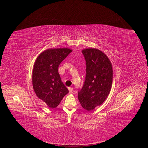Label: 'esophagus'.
<instances>
[{
    "instance_id": "obj_1",
    "label": "esophagus",
    "mask_w": 148,
    "mask_h": 148,
    "mask_svg": "<svg viewBox=\"0 0 148 148\" xmlns=\"http://www.w3.org/2000/svg\"><path fill=\"white\" fill-rule=\"evenodd\" d=\"M73 88H71V87H70V88H69V92H72V91H73Z\"/></svg>"
}]
</instances>
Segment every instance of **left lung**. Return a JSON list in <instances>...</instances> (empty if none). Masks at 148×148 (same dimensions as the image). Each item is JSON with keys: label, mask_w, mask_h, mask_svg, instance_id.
Masks as SVG:
<instances>
[{"label": "left lung", "mask_w": 148, "mask_h": 148, "mask_svg": "<svg viewBox=\"0 0 148 148\" xmlns=\"http://www.w3.org/2000/svg\"><path fill=\"white\" fill-rule=\"evenodd\" d=\"M86 64L85 82L78 98L83 108L90 111L108 97L113 81L112 65L102 51L95 48L82 51Z\"/></svg>", "instance_id": "left-lung-1"}]
</instances>
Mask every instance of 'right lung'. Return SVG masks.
Listing matches in <instances>:
<instances>
[{
	"label": "right lung",
	"mask_w": 148,
	"mask_h": 148,
	"mask_svg": "<svg viewBox=\"0 0 148 148\" xmlns=\"http://www.w3.org/2000/svg\"><path fill=\"white\" fill-rule=\"evenodd\" d=\"M72 51L69 48L48 49L37 57L32 73L33 87L36 95L51 109L57 107L69 92L61 81L58 68Z\"/></svg>",
	"instance_id": "1"
}]
</instances>
